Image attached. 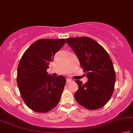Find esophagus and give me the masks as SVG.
Masks as SVG:
<instances>
[{"label": "esophagus", "instance_id": "1", "mask_svg": "<svg viewBox=\"0 0 133 133\" xmlns=\"http://www.w3.org/2000/svg\"><path fill=\"white\" fill-rule=\"evenodd\" d=\"M71 81H72V79H70V78H66V83H71Z\"/></svg>", "mask_w": 133, "mask_h": 133}]
</instances>
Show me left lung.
Returning <instances> with one entry per match:
<instances>
[{
	"instance_id": "obj_1",
	"label": "left lung",
	"mask_w": 133,
	"mask_h": 133,
	"mask_svg": "<svg viewBox=\"0 0 133 133\" xmlns=\"http://www.w3.org/2000/svg\"><path fill=\"white\" fill-rule=\"evenodd\" d=\"M66 42L76 54L89 80H76L78 89L74 94L77 102L88 109L103 107L111 99L115 83L113 63L107 51L88 37L68 38Z\"/></svg>"
}]
</instances>
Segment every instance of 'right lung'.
Wrapping results in <instances>:
<instances>
[{"label": "right lung", "instance_id": "add662e5", "mask_svg": "<svg viewBox=\"0 0 133 133\" xmlns=\"http://www.w3.org/2000/svg\"><path fill=\"white\" fill-rule=\"evenodd\" d=\"M65 43V40L40 39L22 55L17 69V81L21 96L32 111L45 113L58 105L66 78L52 77L47 72L54 56Z\"/></svg>", "mask_w": 133, "mask_h": 133}]
</instances>
